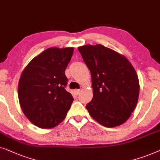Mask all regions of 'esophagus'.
Returning <instances> with one entry per match:
<instances>
[{"label":"esophagus","mask_w":160,"mask_h":160,"mask_svg":"<svg viewBox=\"0 0 160 160\" xmlns=\"http://www.w3.org/2000/svg\"><path fill=\"white\" fill-rule=\"evenodd\" d=\"M80 90H79V89H75V95H79L80 94Z\"/></svg>","instance_id":"esophagus-1"}]
</instances>
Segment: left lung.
<instances>
[{"label": "left lung", "mask_w": 160, "mask_h": 160, "mask_svg": "<svg viewBox=\"0 0 160 160\" xmlns=\"http://www.w3.org/2000/svg\"><path fill=\"white\" fill-rule=\"evenodd\" d=\"M91 71L93 96L86 105L90 115L107 128L125 122L138 103L139 81L124 56L102 45L78 47Z\"/></svg>", "instance_id": "left-lung-1"}]
</instances>
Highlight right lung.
<instances>
[{"mask_svg": "<svg viewBox=\"0 0 160 160\" xmlns=\"http://www.w3.org/2000/svg\"><path fill=\"white\" fill-rule=\"evenodd\" d=\"M74 48H49L35 57L22 72L18 97L22 112L32 124L52 128L66 118L74 98L65 90V69Z\"/></svg>", "mask_w": 160, "mask_h": 160, "instance_id": "1", "label": "right lung"}]
</instances>
